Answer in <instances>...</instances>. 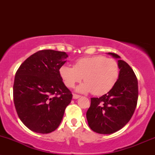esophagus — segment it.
Returning a JSON list of instances; mask_svg holds the SVG:
<instances>
[{
    "instance_id": "1",
    "label": "esophagus",
    "mask_w": 155,
    "mask_h": 155,
    "mask_svg": "<svg viewBox=\"0 0 155 155\" xmlns=\"http://www.w3.org/2000/svg\"><path fill=\"white\" fill-rule=\"evenodd\" d=\"M80 97V95H76V94H73V98L74 99H78Z\"/></svg>"
}]
</instances>
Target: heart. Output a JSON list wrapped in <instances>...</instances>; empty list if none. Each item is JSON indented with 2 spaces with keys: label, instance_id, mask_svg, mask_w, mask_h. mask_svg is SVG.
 Wrapping results in <instances>:
<instances>
[{
  "label": "heart",
  "instance_id": "heart-1",
  "mask_svg": "<svg viewBox=\"0 0 155 155\" xmlns=\"http://www.w3.org/2000/svg\"><path fill=\"white\" fill-rule=\"evenodd\" d=\"M60 74L68 87H73L84 79L85 82L79 85L76 91L81 93L92 92L95 95H103L117 83L120 68L114 60L96 55L78 60L74 67L63 65L60 68Z\"/></svg>",
  "mask_w": 155,
  "mask_h": 155
}]
</instances>
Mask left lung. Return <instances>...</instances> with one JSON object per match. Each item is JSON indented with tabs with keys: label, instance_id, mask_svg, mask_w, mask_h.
Listing matches in <instances>:
<instances>
[{
	"label": "left lung",
	"instance_id": "1",
	"mask_svg": "<svg viewBox=\"0 0 155 155\" xmlns=\"http://www.w3.org/2000/svg\"><path fill=\"white\" fill-rule=\"evenodd\" d=\"M108 54L118 60L119 78L108 93L92 97L86 114L90 128L100 134H111L122 129L132 117L138 97V80L133 69L119 55Z\"/></svg>",
	"mask_w": 155,
	"mask_h": 155
}]
</instances>
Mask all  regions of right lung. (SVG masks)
I'll list each match as a JSON object with an SVG mask.
<instances>
[{
    "mask_svg": "<svg viewBox=\"0 0 155 155\" xmlns=\"http://www.w3.org/2000/svg\"><path fill=\"white\" fill-rule=\"evenodd\" d=\"M65 52L46 49L32 54L16 73L13 87L17 114L28 128L49 133L58 127L72 94L64 84L60 68Z\"/></svg>",
    "mask_w": 155,
    "mask_h": 155,
    "instance_id": "1",
    "label": "right lung"
}]
</instances>
